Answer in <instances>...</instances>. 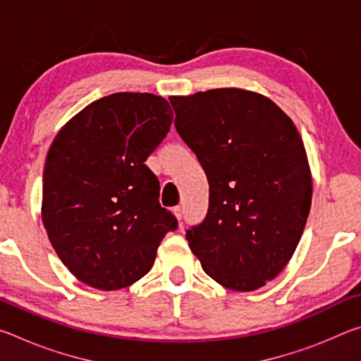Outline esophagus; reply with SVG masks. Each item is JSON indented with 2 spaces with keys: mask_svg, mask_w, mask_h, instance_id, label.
<instances>
[{
  "mask_svg": "<svg viewBox=\"0 0 361 361\" xmlns=\"http://www.w3.org/2000/svg\"><path fill=\"white\" fill-rule=\"evenodd\" d=\"M173 213H175V216L178 218V221H181V219H183V209H181V207H175Z\"/></svg>",
  "mask_w": 361,
  "mask_h": 361,
  "instance_id": "esophagus-1",
  "label": "esophagus"
}]
</instances>
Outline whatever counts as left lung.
<instances>
[{
  "mask_svg": "<svg viewBox=\"0 0 361 361\" xmlns=\"http://www.w3.org/2000/svg\"><path fill=\"white\" fill-rule=\"evenodd\" d=\"M175 127L205 170L209 210L186 231L207 276L235 291L276 279L312 199L302 140L276 103L242 89L172 97Z\"/></svg>",
  "mask_w": 361,
  "mask_h": 361,
  "instance_id": "obj_1",
  "label": "left lung"
}]
</instances>
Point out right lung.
<instances>
[{"label":"right lung","instance_id":"obj_1","mask_svg":"<svg viewBox=\"0 0 361 361\" xmlns=\"http://www.w3.org/2000/svg\"><path fill=\"white\" fill-rule=\"evenodd\" d=\"M172 118L162 97L118 92L85 106L54 140L42 178V223L81 282L105 291L132 285L151 271L164 235L178 229L145 164Z\"/></svg>","mask_w":361,"mask_h":361}]
</instances>
